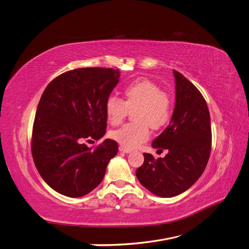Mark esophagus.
Here are the masks:
<instances>
[{
	"label": "esophagus",
	"instance_id": "esophagus-1",
	"mask_svg": "<svg viewBox=\"0 0 249 249\" xmlns=\"http://www.w3.org/2000/svg\"><path fill=\"white\" fill-rule=\"evenodd\" d=\"M119 152L125 153V154H129V153H131V152H132V149H130V148H126V147L123 146V145H120V146H119Z\"/></svg>",
	"mask_w": 249,
	"mask_h": 249
}]
</instances>
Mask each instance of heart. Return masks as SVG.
Returning a JSON list of instances; mask_svg holds the SVG:
<instances>
[{
	"instance_id": "1",
	"label": "heart",
	"mask_w": 249,
	"mask_h": 249,
	"mask_svg": "<svg viewBox=\"0 0 249 249\" xmlns=\"http://www.w3.org/2000/svg\"><path fill=\"white\" fill-rule=\"evenodd\" d=\"M124 101L109 96L105 103V113L112 125L122 124L129 110H134L136 123L125 124L111 132V137L126 148H135L149 138V126L160 130L169 122L172 102L167 92L147 79H138L123 89Z\"/></svg>"
}]
</instances>
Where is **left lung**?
I'll list each match as a JSON object with an SVG mask.
<instances>
[{
    "instance_id": "obj_1",
    "label": "left lung",
    "mask_w": 249,
    "mask_h": 249,
    "mask_svg": "<svg viewBox=\"0 0 249 249\" xmlns=\"http://www.w3.org/2000/svg\"><path fill=\"white\" fill-rule=\"evenodd\" d=\"M173 76L175 110L169 125L152 143L168 154L155 159L144 153V162L136 170L141 185L160 197L189 189L205 170L212 145L210 113L202 94L182 73L173 71Z\"/></svg>"
}]
</instances>
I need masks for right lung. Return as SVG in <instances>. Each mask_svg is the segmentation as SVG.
Wrapping results in <instances>:
<instances>
[{
  "label": "right lung",
  "instance_id": "1",
  "mask_svg": "<svg viewBox=\"0 0 249 249\" xmlns=\"http://www.w3.org/2000/svg\"><path fill=\"white\" fill-rule=\"evenodd\" d=\"M118 70L84 67L66 71L44 89L37 106L31 150L35 166L52 189L81 197L103 180L116 141L96 147L107 127L105 103L119 82Z\"/></svg>",
  "mask_w": 249,
  "mask_h": 249
}]
</instances>
